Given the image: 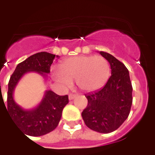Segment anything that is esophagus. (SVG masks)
Wrapping results in <instances>:
<instances>
[{
	"label": "esophagus",
	"mask_w": 155,
	"mask_h": 155,
	"mask_svg": "<svg viewBox=\"0 0 155 155\" xmlns=\"http://www.w3.org/2000/svg\"><path fill=\"white\" fill-rule=\"evenodd\" d=\"M75 97H76V94H70L69 95H68V99L73 100Z\"/></svg>",
	"instance_id": "1"
}]
</instances>
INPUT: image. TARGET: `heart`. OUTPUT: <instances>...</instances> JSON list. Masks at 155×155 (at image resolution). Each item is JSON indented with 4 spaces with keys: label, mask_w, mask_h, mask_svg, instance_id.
Segmentation results:
<instances>
[{
    "label": "heart",
    "mask_w": 155,
    "mask_h": 155,
    "mask_svg": "<svg viewBox=\"0 0 155 155\" xmlns=\"http://www.w3.org/2000/svg\"><path fill=\"white\" fill-rule=\"evenodd\" d=\"M111 69L102 56H78L60 64V70H52L53 80L64 89H68L75 80L78 87L86 92L94 91L107 83Z\"/></svg>",
    "instance_id": "1"
}]
</instances>
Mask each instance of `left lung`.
I'll list each match as a JSON object with an SVG mask.
<instances>
[{
	"instance_id": "8db88e82",
	"label": "left lung",
	"mask_w": 155,
	"mask_h": 155,
	"mask_svg": "<svg viewBox=\"0 0 155 155\" xmlns=\"http://www.w3.org/2000/svg\"><path fill=\"white\" fill-rule=\"evenodd\" d=\"M99 53L110 64L111 76L103 87L85 94L88 105L82 117L88 128L100 133H110L124 122L132 104L129 71L124 64L106 52Z\"/></svg>"
}]
</instances>
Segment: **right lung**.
I'll return each instance as SVG.
<instances>
[{"label": "right lung", "mask_w": 155, "mask_h": 155, "mask_svg": "<svg viewBox=\"0 0 155 155\" xmlns=\"http://www.w3.org/2000/svg\"><path fill=\"white\" fill-rule=\"evenodd\" d=\"M55 58L59 56L46 52L35 53L19 63L9 80L6 110L15 125L27 136H41L55 129L64 107L68 103V95L60 96L50 90L45 92L41 102L31 110H24L14 100L15 88L23 75L35 71L45 78Z\"/></svg>", "instance_id": "add662e5"}]
</instances>
